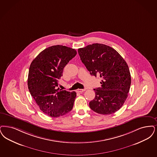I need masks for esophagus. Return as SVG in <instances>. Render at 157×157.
<instances>
[{"label": "esophagus", "mask_w": 157, "mask_h": 157, "mask_svg": "<svg viewBox=\"0 0 157 157\" xmlns=\"http://www.w3.org/2000/svg\"><path fill=\"white\" fill-rule=\"evenodd\" d=\"M84 91H85V89H78L77 90V92H78V93H82V92H84Z\"/></svg>", "instance_id": "esophagus-1"}]
</instances>
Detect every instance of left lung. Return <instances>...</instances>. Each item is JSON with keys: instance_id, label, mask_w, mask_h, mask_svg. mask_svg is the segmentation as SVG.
I'll return each mask as SVG.
<instances>
[{"instance_id": "8db88e82", "label": "left lung", "mask_w": 157, "mask_h": 157, "mask_svg": "<svg viewBox=\"0 0 157 157\" xmlns=\"http://www.w3.org/2000/svg\"><path fill=\"white\" fill-rule=\"evenodd\" d=\"M78 53L90 74L101 79V87L94 89L95 98L89 102L90 108L104 115L115 113L123 105L130 88L127 63L117 51L105 44L88 45L79 48Z\"/></svg>"}]
</instances>
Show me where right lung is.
<instances>
[{"mask_svg":"<svg viewBox=\"0 0 157 157\" xmlns=\"http://www.w3.org/2000/svg\"><path fill=\"white\" fill-rule=\"evenodd\" d=\"M76 54L70 47L53 45L41 51L31 63L28 88L40 110L49 116H62L73 108L75 92L57 87L64 67Z\"/></svg>","mask_w":157,"mask_h":157,"instance_id":"obj_1","label":"right lung"}]
</instances>
